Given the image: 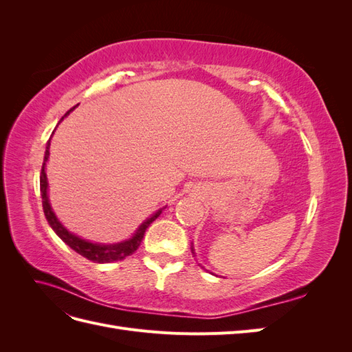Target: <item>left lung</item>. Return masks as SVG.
I'll use <instances>...</instances> for the list:
<instances>
[{
	"label": "left lung",
	"mask_w": 352,
	"mask_h": 352,
	"mask_svg": "<svg viewBox=\"0 0 352 352\" xmlns=\"http://www.w3.org/2000/svg\"><path fill=\"white\" fill-rule=\"evenodd\" d=\"M190 251H192V254H194V257H197V255H195V250H194V247H190Z\"/></svg>",
	"instance_id": "left-lung-1"
}]
</instances>
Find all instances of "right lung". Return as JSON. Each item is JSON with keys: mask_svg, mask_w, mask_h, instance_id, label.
<instances>
[{"mask_svg": "<svg viewBox=\"0 0 352 352\" xmlns=\"http://www.w3.org/2000/svg\"><path fill=\"white\" fill-rule=\"evenodd\" d=\"M73 109H70L65 116L61 117V120L65 119L70 114V111H73ZM60 120V122H61ZM58 122V123H60ZM54 133V132H52ZM50 145H51V138L50 141L47 142L45 146V155H44V163H42V170H41V179H39V185H41V195H42V208H44V214L45 219L48 220V225L52 228L57 233V236L67 243L69 247L76 251L78 254H80L82 257L88 258L94 263H113V261H120L124 260L127 255L133 254L138 247L141 245V241L145 235V230L148 229V226L151 225V223L162 214V211L164 210L160 208L157 210L153 216L148 217L145 221L141 223V226L136 229V232L129 239H124L122 242H116V243H97V242H91L87 239H82L78 235H74L70 230H67L65 228V225H61V221L57 219L56 212L52 211V207L50 204V198H48V179H47V173H45V167H47V162H48V157H50Z\"/></svg>", "mask_w": 352, "mask_h": 352, "instance_id": "1", "label": "right lung"}]
</instances>
